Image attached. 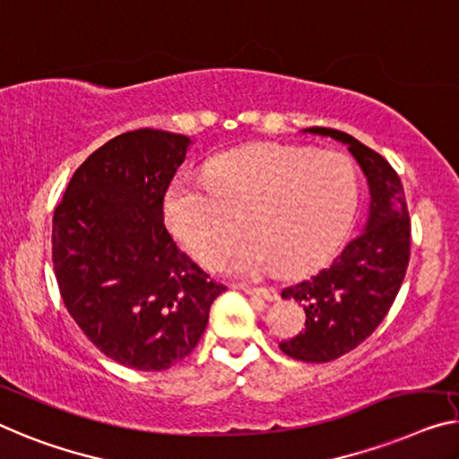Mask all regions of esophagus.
Here are the masks:
<instances>
[{
	"mask_svg": "<svg viewBox=\"0 0 459 459\" xmlns=\"http://www.w3.org/2000/svg\"><path fill=\"white\" fill-rule=\"evenodd\" d=\"M245 295L257 297V299H265V300H278V292L272 289H255V286H238Z\"/></svg>",
	"mask_w": 459,
	"mask_h": 459,
	"instance_id": "34e87169",
	"label": "esophagus"
}]
</instances>
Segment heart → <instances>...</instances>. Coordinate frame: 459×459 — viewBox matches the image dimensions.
Wrapping results in <instances>:
<instances>
[{"mask_svg": "<svg viewBox=\"0 0 459 459\" xmlns=\"http://www.w3.org/2000/svg\"><path fill=\"white\" fill-rule=\"evenodd\" d=\"M357 170L344 154L292 146H249L212 160L206 183L181 179L164 200L173 237L208 264L243 229L251 235L216 268L253 276L278 265L297 276L338 247L354 216Z\"/></svg>", "mask_w": 459, "mask_h": 459, "instance_id": "b5f03b06", "label": "heart"}]
</instances>
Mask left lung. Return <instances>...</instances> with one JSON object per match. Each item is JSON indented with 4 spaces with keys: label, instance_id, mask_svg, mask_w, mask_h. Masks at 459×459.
<instances>
[{
    "label": "left lung",
    "instance_id": "left-lung-1",
    "mask_svg": "<svg viewBox=\"0 0 459 459\" xmlns=\"http://www.w3.org/2000/svg\"><path fill=\"white\" fill-rule=\"evenodd\" d=\"M348 146L368 183V214L327 268L282 290L305 309V330L280 342V351L303 362H327L351 352L375 332L394 305L410 259V216L404 187L381 154L344 132L309 127Z\"/></svg>",
    "mask_w": 459,
    "mask_h": 459
}]
</instances>
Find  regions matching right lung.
Listing matches in <instances>:
<instances>
[{
	"label": "right lung",
	"instance_id": "add662e5",
	"mask_svg": "<svg viewBox=\"0 0 459 459\" xmlns=\"http://www.w3.org/2000/svg\"><path fill=\"white\" fill-rule=\"evenodd\" d=\"M191 140L135 129L74 173L53 214V265L65 309L105 357L162 371L194 351L216 284L164 227V194Z\"/></svg>",
	"mask_w": 459,
	"mask_h": 459
}]
</instances>
